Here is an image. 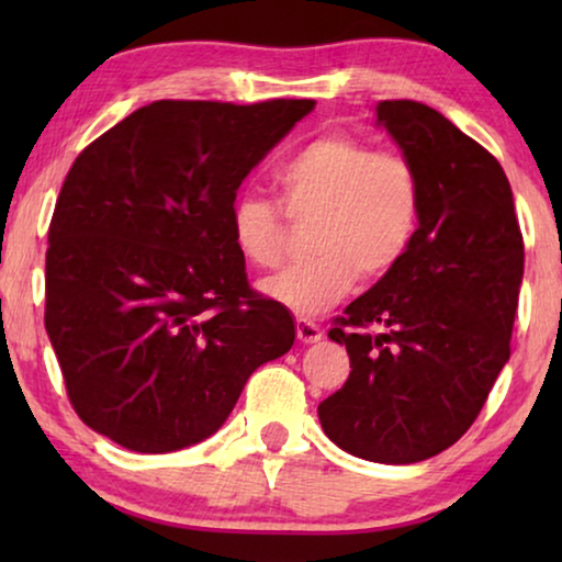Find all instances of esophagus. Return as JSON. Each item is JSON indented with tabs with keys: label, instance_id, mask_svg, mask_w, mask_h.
<instances>
[{
	"label": "esophagus",
	"instance_id": "obj_1",
	"mask_svg": "<svg viewBox=\"0 0 562 562\" xmlns=\"http://www.w3.org/2000/svg\"><path fill=\"white\" fill-rule=\"evenodd\" d=\"M296 337H299V342H304V345L319 342L322 340V329L310 319H296Z\"/></svg>",
	"mask_w": 562,
	"mask_h": 562
}]
</instances>
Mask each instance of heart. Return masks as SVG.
<instances>
[{
  "label": "heart",
  "instance_id": "1",
  "mask_svg": "<svg viewBox=\"0 0 562 562\" xmlns=\"http://www.w3.org/2000/svg\"><path fill=\"white\" fill-rule=\"evenodd\" d=\"M279 202L291 222H314L310 266L263 281V294L302 317L327 312L360 283L386 279L419 227L417 168L396 153L342 133L319 135L276 171ZM235 248L248 263H283V217L266 199L237 196L229 210Z\"/></svg>",
  "mask_w": 562,
  "mask_h": 562
}]
</instances>
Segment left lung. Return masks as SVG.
Wrapping results in <instances>:
<instances>
[{"label":"left lung","mask_w":562,"mask_h":562,"mask_svg":"<svg viewBox=\"0 0 562 562\" xmlns=\"http://www.w3.org/2000/svg\"><path fill=\"white\" fill-rule=\"evenodd\" d=\"M375 112L417 168L419 227L402 263L327 333L352 371L317 414L350 456L406 465L448 450L486 404L512 352L525 243L486 148L412 99Z\"/></svg>","instance_id":"left-lung-1"}]
</instances>
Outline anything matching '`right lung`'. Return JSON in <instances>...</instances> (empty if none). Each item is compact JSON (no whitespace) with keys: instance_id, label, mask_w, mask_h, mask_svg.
<instances>
[{"instance_id":"right-lung-1","label":"right lung","mask_w":562,"mask_h":562,"mask_svg":"<svg viewBox=\"0 0 562 562\" xmlns=\"http://www.w3.org/2000/svg\"><path fill=\"white\" fill-rule=\"evenodd\" d=\"M312 99L140 106L74 160L48 229L45 329L76 414L135 452L217 432L296 329L258 296L229 210Z\"/></svg>"}]
</instances>
